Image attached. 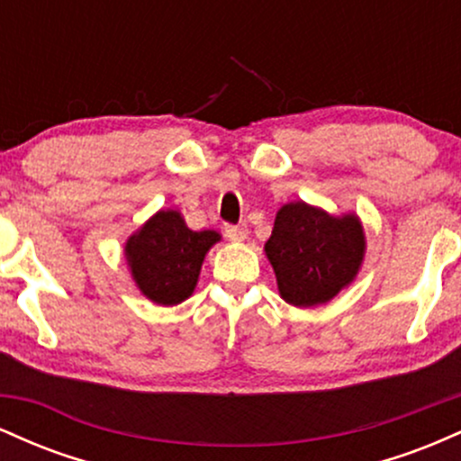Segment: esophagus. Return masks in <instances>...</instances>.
<instances>
[{
	"instance_id": "34e87169",
	"label": "esophagus",
	"mask_w": 461,
	"mask_h": 461,
	"mask_svg": "<svg viewBox=\"0 0 461 461\" xmlns=\"http://www.w3.org/2000/svg\"><path fill=\"white\" fill-rule=\"evenodd\" d=\"M225 236L234 242H242L247 240L249 236V227L245 223H238V225H225Z\"/></svg>"
}]
</instances>
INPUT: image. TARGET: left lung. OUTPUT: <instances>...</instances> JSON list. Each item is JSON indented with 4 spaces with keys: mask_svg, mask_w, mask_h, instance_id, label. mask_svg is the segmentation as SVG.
Listing matches in <instances>:
<instances>
[{
    "mask_svg": "<svg viewBox=\"0 0 461 461\" xmlns=\"http://www.w3.org/2000/svg\"><path fill=\"white\" fill-rule=\"evenodd\" d=\"M264 253L279 297L294 308H316L356 282L366 234L356 212L336 216L319 205L290 201L277 210Z\"/></svg>",
    "mask_w": 461,
    "mask_h": 461,
    "instance_id": "8db88e82",
    "label": "left lung"
}]
</instances>
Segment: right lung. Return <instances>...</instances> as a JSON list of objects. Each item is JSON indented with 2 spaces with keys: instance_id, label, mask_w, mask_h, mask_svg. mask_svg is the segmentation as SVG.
I'll return each mask as SVG.
<instances>
[{
  "instance_id": "1",
  "label": "right lung",
  "mask_w": 461,
  "mask_h": 461,
  "mask_svg": "<svg viewBox=\"0 0 461 461\" xmlns=\"http://www.w3.org/2000/svg\"><path fill=\"white\" fill-rule=\"evenodd\" d=\"M221 234L190 230L179 210L167 208L125 240V262L136 288L156 305H177L194 293L201 264Z\"/></svg>"
}]
</instances>
